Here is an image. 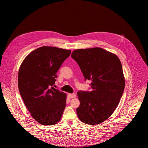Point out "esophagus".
Segmentation results:
<instances>
[{
	"label": "esophagus",
	"mask_w": 148,
	"mask_h": 148,
	"mask_svg": "<svg viewBox=\"0 0 148 148\" xmlns=\"http://www.w3.org/2000/svg\"><path fill=\"white\" fill-rule=\"evenodd\" d=\"M68 97H70V98H75V97H76V95L75 94H71V93H68Z\"/></svg>",
	"instance_id": "1"
}]
</instances>
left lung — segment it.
<instances>
[{"label":"left lung","mask_w":148,"mask_h":148,"mask_svg":"<svg viewBox=\"0 0 148 148\" xmlns=\"http://www.w3.org/2000/svg\"><path fill=\"white\" fill-rule=\"evenodd\" d=\"M71 57L85 80L92 81L91 92H77V116L85 124H99L113 114L122 97L125 81L121 63L114 53L99 47L76 49Z\"/></svg>","instance_id":"left-lung-1"}]
</instances>
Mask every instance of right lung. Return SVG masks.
<instances>
[{
  "mask_svg": "<svg viewBox=\"0 0 148 148\" xmlns=\"http://www.w3.org/2000/svg\"><path fill=\"white\" fill-rule=\"evenodd\" d=\"M71 51L43 46L29 53L19 68L18 84L31 116L43 125L57 124L66 106V95L52 86L56 73Z\"/></svg>",
  "mask_w": 148,
  "mask_h": 148,
  "instance_id": "1",
  "label": "right lung"
}]
</instances>
